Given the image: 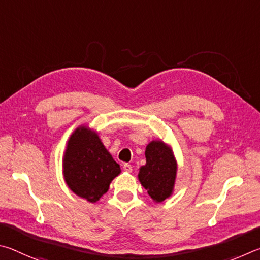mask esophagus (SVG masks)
<instances>
[{
    "label": "esophagus",
    "mask_w": 260,
    "mask_h": 260,
    "mask_svg": "<svg viewBox=\"0 0 260 260\" xmlns=\"http://www.w3.org/2000/svg\"><path fill=\"white\" fill-rule=\"evenodd\" d=\"M123 170L125 172H131L133 171V166L129 165V163H124V165H123Z\"/></svg>",
    "instance_id": "esophagus-1"
}]
</instances>
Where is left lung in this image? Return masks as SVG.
Segmentation results:
<instances>
[{
    "mask_svg": "<svg viewBox=\"0 0 260 260\" xmlns=\"http://www.w3.org/2000/svg\"><path fill=\"white\" fill-rule=\"evenodd\" d=\"M145 156L146 165L139 168L138 179L153 201L161 203L174 192L178 169L174 152L162 140H152Z\"/></svg>",
    "mask_w": 260,
    "mask_h": 260,
    "instance_id": "left-lung-1",
    "label": "left lung"
}]
</instances>
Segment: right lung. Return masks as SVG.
Wrapping results in <instances>:
<instances>
[{"label": "right lung", "instance_id": "1", "mask_svg": "<svg viewBox=\"0 0 260 260\" xmlns=\"http://www.w3.org/2000/svg\"><path fill=\"white\" fill-rule=\"evenodd\" d=\"M62 174L73 193L94 203L121 174V168L104 146L98 134L89 126L80 125L67 142Z\"/></svg>", "mask_w": 260, "mask_h": 260}]
</instances>
